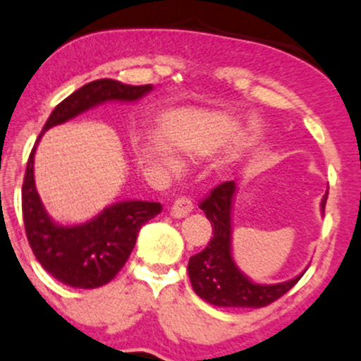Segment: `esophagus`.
<instances>
[{"label": "esophagus", "instance_id": "esophagus-1", "mask_svg": "<svg viewBox=\"0 0 361 361\" xmlns=\"http://www.w3.org/2000/svg\"><path fill=\"white\" fill-rule=\"evenodd\" d=\"M193 210V202L188 197H178L171 207H169V215L175 219L186 216Z\"/></svg>", "mask_w": 361, "mask_h": 361}]
</instances>
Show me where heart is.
<instances>
[{
	"instance_id": "obj_1",
	"label": "heart",
	"mask_w": 361,
	"mask_h": 361,
	"mask_svg": "<svg viewBox=\"0 0 361 361\" xmlns=\"http://www.w3.org/2000/svg\"><path fill=\"white\" fill-rule=\"evenodd\" d=\"M159 156H161V158H163V161H164V164H168V166L169 168H176V161H175V159H173L171 158V156H168L166 153H164V151H163V153H158Z\"/></svg>"
}]
</instances>
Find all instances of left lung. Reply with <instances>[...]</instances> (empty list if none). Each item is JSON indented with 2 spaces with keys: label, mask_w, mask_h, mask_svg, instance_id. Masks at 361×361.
Listing matches in <instances>:
<instances>
[{
  "label": "left lung",
  "mask_w": 361,
  "mask_h": 361,
  "mask_svg": "<svg viewBox=\"0 0 361 361\" xmlns=\"http://www.w3.org/2000/svg\"><path fill=\"white\" fill-rule=\"evenodd\" d=\"M235 195V183L224 181L212 190L207 198L200 202V208L210 220L214 237L205 249L188 262V276L192 288L207 302L222 307H264L284 296L301 279L294 277L281 284H254L238 271L230 250V212ZM328 193L324 195L321 207H326Z\"/></svg>",
  "instance_id": "left-lung-1"
}]
</instances>
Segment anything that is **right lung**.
Returning <instances> with one entry per match:
<instances>
[{"label":"right lung","instance_id":"add662e5","mask_svg":"<svg viewBox=\"0 0 361 361\" xmlns=\"http://www.w3.org/2000/svg\"><path fill=\"white\" fill-rule=\"evenodd\" d=\"M153 89L151 85H128L119 80L99 79L89 82L63 99L51 111L43 131L79 116L90 107L107 101H137ZM42 137V134L38 139ZM30 153L21 210L27 237L35 257L49 274L62 284L79 289H94L114 279L128 262L136 244L139 228L161 212L156 202H119L84 225L62 227L50 220L35 190L33 154Z\"/></svg>","mask_w":361,"mask_h":361}]
</instances>
